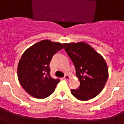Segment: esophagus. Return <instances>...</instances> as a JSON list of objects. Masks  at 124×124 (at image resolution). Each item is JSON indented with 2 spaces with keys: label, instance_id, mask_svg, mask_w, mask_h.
<instances>
[{
  "label": "esophagus",
  "instance_id": "esophagus-1",
  "mask_svg": "<svg viewBox=\"0 0 124 124\" xmlns=\"http://www.w3.org/2000/svg\"><path fill=\"white\" fill-rule=\"evenodd\" d=\"M69 78H70V77H69L68 75H67V74H66L64 77V79L66 80H68V79H69Z\"/></svg>",
  "mask_w": 124,
  "mask_h": 124
}]
</instances>
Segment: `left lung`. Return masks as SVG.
Returning <instances> with one entry per match:
<instances>
[{
  "instance_id": "1",
  "label": "left lung",
  "mask_w": 124,
  "mask_h": 124,
  "mask_svg": "<svg viewBox=\"0 0 124 124\" xmlns=\"http://www.w3.org/2000/svg\"><path fill=\"white\" fill-rule=\"evenodd\" d=\"M65 51L73 62L78 89H71L72 95L80 101L95 97L103 90L108 78V69L103 58L85 42L64 44Z\"/></svg>"
}]
</instances>
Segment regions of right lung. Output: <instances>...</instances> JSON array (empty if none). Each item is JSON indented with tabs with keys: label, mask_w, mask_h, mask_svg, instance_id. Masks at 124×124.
I'll return each mask as SVG.
<instances>
[{
	"label": "right lung",
	"mask_w": 124,
	"mask_h": 124,
	"mask_svg": "<svg viewBox=\"0 0 124 124\" xmlns=\"http://www.w3.org/2000/svg\"><path fill=\"white\" fill-rule=\"evenodd\" d=\"M60 43L42 40L29 47L20 59L17 75L21 85L33 97L46 98L60 82L50 76V63L53 56L63 48Z\"/></svg>",
	"instance_id": "right-lung-1"
}]
</instances>
